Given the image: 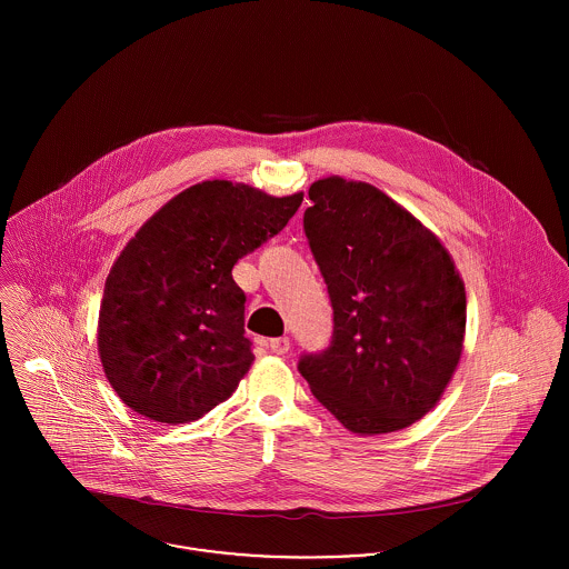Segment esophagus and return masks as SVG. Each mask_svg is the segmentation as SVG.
Returning a JSON list of instances; mask_svg holds the SVG:
<instances>
[{
    "label": "esophagus",
    "mask_w": 569,
    "mask_h": 569,
    "mask_svg": "<svg viewBox=\"0 0 569 569\" xmlns=\"http://www.w3.org/2000/svg\"><path fill=\"white\" fill-rule=\"evenodd\" d=\"M269 348H271V352H276V355H284V352H289L291 341H289L287 337H278V339H271V341H269Z\"/></svg>",
    "instance_id": "esophagus-1"
}]
</instances>
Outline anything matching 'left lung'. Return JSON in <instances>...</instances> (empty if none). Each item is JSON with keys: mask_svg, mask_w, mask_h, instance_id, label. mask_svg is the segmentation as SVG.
Masks as SVG:
<instances>
[{"mask_svg": "<svg viewBox=\"0 0 569 569\" xmlns=\"http://www.w3.org/2000/svg\"><path fill=\"white\" fill-rule=\"evenodd\" d=\"M309 199L305 234L328 289L332 337L298 370L346 429H406L438 403L460 361L462 278L440 241L379 188L326 177Z\"/></svg>", "mask_w": 569, "mask_h": 569, "instance_id": "1", "label": "left lung"}]
</instances>
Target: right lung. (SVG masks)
<instances>
[{"label": "right lung", "instance_id": "right-lung-1", "mask_svg": "<svg viewBox=\"0 0 569 569\" xmlns=\"http://www.w3.org/2000/svg\"><path fill=\"white\" fill-rule=\"evenodd\" d=\"M302 197L214 179L140 228L109 271L98 318L100 361L124 406L177 425L232 397L253 361L232 267L276 237Z\"/></svg>", "mask_w": 569, "mask_h": 569}]
</instances>
